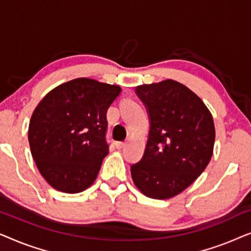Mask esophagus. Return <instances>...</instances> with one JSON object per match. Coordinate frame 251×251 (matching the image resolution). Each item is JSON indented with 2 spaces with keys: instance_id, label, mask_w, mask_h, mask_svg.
Masks as SVG:
<instances>
[{
  "instance_id": "1",
  "label": "esophagus",
  "mask_w": 251,
  "mask_h": 251,
  "mask_svg": "<svg viewBox=\"0 0 251 251\" xmlns=\"http://www.w3.org/2000/svg\"><path fill=\"white\" fill-rule=\"evenodd\" d=\"M126 146V143L125 142H118L116 143V149H119V150H121V149H123V147Z\"/></svg>"
}]
</instances>
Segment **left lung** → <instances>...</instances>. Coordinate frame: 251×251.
Here are the masks:
<instances>
[{
  "label": "left lung",
  "instance_id": "8db88e82",
  "mask_svg": "<svg viewBox=\"0 0 251 251\" xmlns=\"http://www.w3.org/2000/svg\"><path fill=\"white\" fill-rule=\"evenodd\" d=\"M150 119L149 139L132 180L146 197L170 199L190 186L211 159L214 120L203 101L174 80L135 89Z\"/></svg>",
  "mask_w": 251,
  "mask_h": 251
}]
</instances>
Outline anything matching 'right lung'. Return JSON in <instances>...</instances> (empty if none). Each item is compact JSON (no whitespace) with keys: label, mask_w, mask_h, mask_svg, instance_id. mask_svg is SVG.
<instances>
[{"label":"right lung","mask_w":251,"mask_h":251,"mask_svg":"<svg viewBox=\"0 0 251 251\" xmlns=\"http://www.w3.org/2000/svg\"><path fill=\"white\" fill-rule=\"evenodd\" d=\"M119 85L81 77L58 85L36 106L28 128L30 152L48 183L78 193L97 178L108 154L106 113Z\"/></svg>","instance_id":"right-lung-1"}]
</instances>
